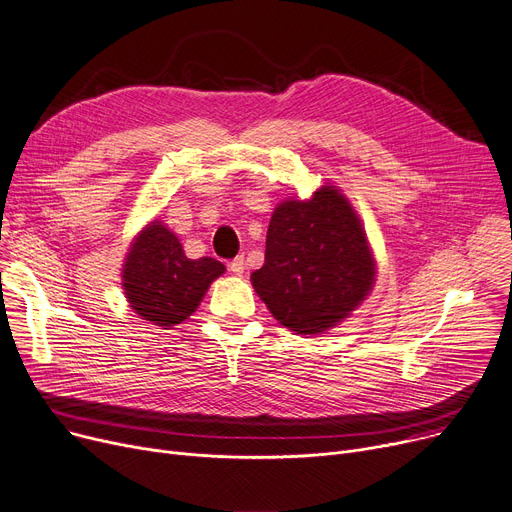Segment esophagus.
Wrapping results in <instances>:
<instances>
[{
	"label": "esophagus",
	"instance_id": "34e87169",
	"mask_svg": "<svg viewBox=\"0 0 512 512\" xmlns=\"http://www.w3.org/2000/svg\"><path fill=\"white\" fill-rule=\"evenodd\" d=\"M229 270H231L233 275L242 277V275H244V270H246V260H244V256H237V258H233V260L229 262Z\"/></svg>",
	"mask_w": 512,
	"mask_h": 512
}]
</instances>
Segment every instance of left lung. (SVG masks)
<instances>
[{
    "instance_id": "8db88e82",
    "label": "left lung",
    "mask_w": 512,
    "mask_h": 512,
    "mask_svg": "<svg viewBox=\"0 0 512 512\" xmlns=\"http://www.w3.org/2000/svg\"><path fill=\"white\" fill-rule=\"evenodd\" d=\"M376 262L349 200L322 186L310 200H285L266 233L262 268L250 281L295 335H320L345 320L374 287Z\"/></svg>"
}]
</instances>
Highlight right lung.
I'll use <instances>...</instances> for the list:
<instances>
[{
	"label": "right lung",
	"mask_w": 512,
	"mask_h": 512,
	"mask_svg": "<svg viewBox=\"0 0 512 512\" xmlns=\"http://www.w3.org/2000/svg\"><path fill=\"white\" fill-rule=\"evenodd\" d=\"M223 273L225 264L215 258H188L177 235L153 221L130 246L122 285L138 316L171 328L196 312L210 283Z\"/></svg>",
	"instance_id": "obj_1"
}]
</instances>
